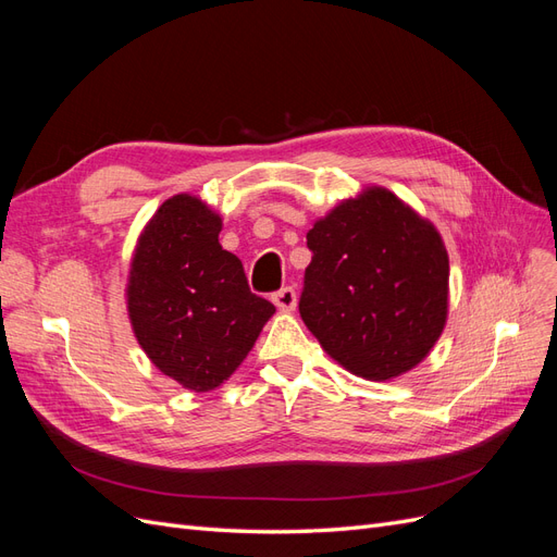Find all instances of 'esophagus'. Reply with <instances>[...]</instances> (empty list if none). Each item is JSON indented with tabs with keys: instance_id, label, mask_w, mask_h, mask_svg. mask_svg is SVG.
Instances as JSON below:
<instances>
[{
	"instance_id": "1",
	"label": "esophagus",
	"mask_w": 557,
	"mask_h": 557,
	"mask_svg": "<svg viewBox=\"0 0 557 557\" xmlns=\"http://www.w3.org/2000/svg\"><path fill=\"white\" fill-rule=\"evenodd\" d=\"M272 301H274L278 311H295L297 293H295V288H281L272 295Z\"/></svg>"
}]
</instances>
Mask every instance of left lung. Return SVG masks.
Segmentation results:
<instances>
[{"label":"left lung","instance_id":"left-lung-1","mask_svg":"<svg viewBox=\"0 0 557 557\" xmlns=\"http://www.w3.org/2000/svg\"><path fill=\"white\" fill-rule=\"evenodd\" d=\"M299 315L332 360L367 381L423 362L446 327L440 230L381 185L342 199L307 232Z\"/></svg>","mask_w":557,"mask_h":557}]
</instances>
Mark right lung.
<instances>
[{"label":"right lung","instance_id":"add662e5","mask_svg":"<svg viewBox=\"0 0 557 557\" xmlns=\"http://www.w3.org/2000/svg\"><path fill=\"white\" fill-rule=\"evenodd\" d=\"M223 218L195 195H174L153 213L132 252L127 315L139 346L185 391L223 385L276 313L252 295L242 260L223 250Z\"/></svg>","mask_w":557,"mask_h":557}]
</instances>
